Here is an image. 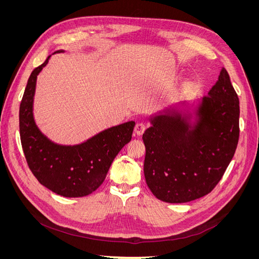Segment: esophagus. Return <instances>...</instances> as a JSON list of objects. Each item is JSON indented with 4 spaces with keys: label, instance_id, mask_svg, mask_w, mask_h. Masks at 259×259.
I'll return each instance as SVG.
<instances>
[{
    "label": "esophagus",
    "instance_id": "esophagus-1",
    "mask_svg": "<svg viewBox=\"0 0 259 259\" xmlns=\"http://www.w3.org/2000/svg\"><path fill=\"white\" fill-rule=\"evenodd\" d=\"M146 128H147V126H146L144 123H137L136 126H135V130H134L135 131V134L138 135V136H142L144 133H145Z\"/></svg>",
    "mask_w": 259,
    "mask_h": 259
}]
</instances>
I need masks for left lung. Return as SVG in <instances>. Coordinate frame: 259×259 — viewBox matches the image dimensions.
Segmentation results:
<instances>
[{"mask_svg":"<svg viewBox=\"0 0 259 259\" xmlns=\"http://www.w3.org/2000/svg\"><path fill=\"white\" fill-rule=\"evenodd\" d=\"M239 97L225 68L207 96L149 115L144 173L161 201L186 203L214 189L239 142Z\"/></svg>","mask_w":259,"mask_h":259,"instance_id":"left-lung-1","label":"left lung"}]
</instances>
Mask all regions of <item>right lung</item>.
Instances as JSON below:
<instances>
[{"mask_svg":"<svg viewBox=\"0 0 259 259\" xmlns=\"http://www.w3.org/2000/svg\"><path fill=\"white\" fill-rule=\"evenodd\" d=\"M56 53H65L57 51ZM52 55L31 73L19 109L21 145L28 165L41 185L66 198L89 195L104 183L121 149L131 142L134 121L99 132L77 145L54 143L38 128L33 104L37 75Z\"/></svg>","mask_w":259,"mask_h":259,"instance_id":"1","label":"right lung"}]
</instances>
